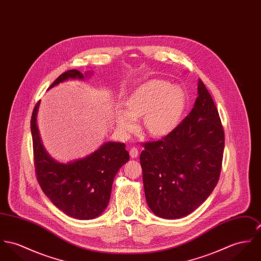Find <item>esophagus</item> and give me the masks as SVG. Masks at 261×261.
Wrapping results in <instances>:
<instances>
[{"label": "esophagus", "mask_w": 261, "mask_h": 261, "mask_svg": "<svg viewBox=\"0 0 261 261\" xmlns=\"http://www.w3.org/2000/svg\"><path fill=\"white\" fill-rule=\"evenodd\" d=\"M129 154H130L131 158H137L139 155V150L136 147H132L129 151Z\"/></svg>", "instance_id": "obj_1"}]
</instances>
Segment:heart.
I'll list each match as a JSON object with an SVG mask.
<instances>
[{"label":"heart","instance_id":"obj_1","mask_svg":"<svg viewBox=\"0 0 261 261\" xmlns=\"http://www.w3.org/2000/svg\"><path fill=\"white\" fill-rule=\"evenodd\" d=\"M127 110H118L117 124L122 132L130 134L144 116V126L153 136L170 133L179 123L186 106V94L179 86L167 81H150L138 88L127 100Z\"/></svg>","mask_w":261,"mask_h":261}]
</instances>
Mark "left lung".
I'll return each instance as SVG.
<instances>
[{"label": "left lung", "mask_w": 261, "mask_h": 261, "mask_svg": "<svg viewBox=\"0 0 261 261\" xmlns=\"http://www.w3.org/2000/svg\"><path fill=\"white\" fill-rule=\"evenodd\" d=\"M142 146L145 197L155 215L180 219L207 199L220 179L224 132L216 104L201 80L189 115L161 140Z\"/></svg>", "instance_id": "8db88e82"}]
</instances>
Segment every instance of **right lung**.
Listing matches in <instances>:
<instances>
[{"label": "right lung", "instance_id": "obj_1", "mask_svg": "<svg viewBox=\"0 0 261 261\" xmlns=\"http://www.w3.org/2000/svg\"><path fill=\"white\" fill-rule=\"evenodd\" d=\"M68 79L81 80L83 74L76 69L67 70L49 88ZM39 105L40 101L32 114L31 130L35 172L42 192L58 208L71 218L92 220L100 216L109 202L116 173L129 160L125 144L107 142L83 159L59 163L47 155L41 145L36 122Z\"/></svg>", "mask_w": 261, "mask_h": 261}]
</instances>
